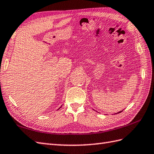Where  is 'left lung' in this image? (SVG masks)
Wrapping results in <instances>:
<instances>
[{
  "label": "left lung",
  "instance_id": "8db88e82",
  "mask_svg": "<svg viewBox=\"0 0 154 154\" xmlns=\"http://www.w3.org/2000/svg\"><path fill=\"white\" fill-rule=\"evenodd\" d=\"M122 111H119V112H117V113H120V112H121ZM117 113H115V114H117Z\"/></svg>",
  "mask_w": 154,
  "mask_h": 154
}]
</instances>
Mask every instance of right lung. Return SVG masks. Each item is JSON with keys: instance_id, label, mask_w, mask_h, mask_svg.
I'll return each mask as SVG.
<instances>
[{"instance_id": "right-lung-1", "label": "right lung", "mask_w": 154, "mask_h": 154, "mask_svg": "<svg viewBox=\"0 0 154 154\" xmlns=\"http://www.w3.org/2000/svg\"><path fill=\"white\" fill-rule=\"evenodd\" d=\"M61 107H62V106H61ZM60 108H59V109H60Z\"/></svg>"}]
</instances>
